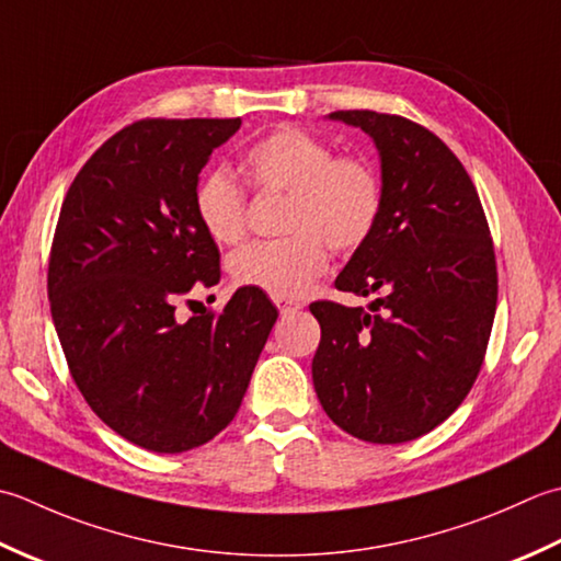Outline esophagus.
<instances>
[{"label": "esophagus", "instance_id": "esophagus-1", "mask_svg": "<svg viewBox=\"0 0 561 561\" xmlns=\"http://www.w3.org/2000/svg\"><path fill=\"white\" fill-rule=\"evenodd\" d=\"M278 302V310H280V314H288V312H297L300 310V302H293V300H276Z\"/></svg>", "mask_w": 561, "mask_h": 561}]
</instances>
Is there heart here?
Returning <instances> with one entry per match:
<instances>
[{"label": "heart", "instance_id": "1", "mask_svg": "<svg viewBox=\"0 0 561 561\" xmlns=\"http://www.w3.org/2000/svg\"><path fill=\"white\" fill-rule=\"evenodd\" d=\"M244 171L261 193H288L283 230L290 234L239 249L230 271L234 283L276 300L310 290L327 268V244L348 254L368 242L380 222L377 169L358 154H336L307 130L280 128L261 137L244 152ZM193 208L217 244H237L247 237V191L230 171L203 174L193 191Z\"/></svg>", "mask_w": 561, "mask_h": 561}]
</instances>
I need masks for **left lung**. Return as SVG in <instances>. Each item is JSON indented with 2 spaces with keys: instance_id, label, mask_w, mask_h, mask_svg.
Returning <instances> with one entry per match:
<instances>
[{
  "instance_id": "obj_1",
  "label": "left lung",
  "mask_w": 561,
  "mask_h": 561,
  "mask_svg": "<svg viewBox=\"0 0 561 561\" xmlns=\"http://www.w3.org/2000/svg\"><path fill=\"white\" fill-rule=\"evenodd\" d=\"M382 162V215L336 288L370 305H310L322 327L312 380L327 416L368 443H407L470 394L494 324L499 276L479 193L438 135L394 113L334 111Z\"/></svg>"
}]
</instances>
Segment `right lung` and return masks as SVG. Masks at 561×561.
Listing matches in <instances>:
<instances>
[{
  "label": "right lung",
  "mask_w": 561,
  "mask_h": 561,
  "mask_svg": "<svg viewBox=\"0 0 561 561\" xmlns=\"http://www.w3.org/2000/svg\"><path fill=\"white\" fill-rule=\"evenodd\" d=\"M239 125H125L79 169L57 217L48 297L67 368L108 428L152 453L193 450L230 424L278 319L256 288H239L220 312L176 314L196 285L220 283L193 191Z\"/></svg>",
  "instance_id": "obj_1"
}]
</instances>
